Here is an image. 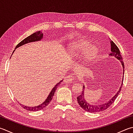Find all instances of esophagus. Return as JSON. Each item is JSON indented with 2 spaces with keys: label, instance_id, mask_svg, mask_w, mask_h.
I'll return each mask as SVG.
<instances>
[{
  "label": "esophagus",
  "instance_id": "esophagus-1",
  "mask_svg": "<svg viewBox=\"0 0 133 133\" xmlns=\"http://www.w3.org/2000/svg\"><path fill=\"white\" fill-rule=\"evenodd\" d=\"M75 77L73 75H69V76H67L64 79V82L65 83H69L71 82H72L74 81Z\"/></svg>",
  "mask_w": 133,
  "mask_h": 133
}]
</instances>
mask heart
Listing matches in <instances>:
<instances>
[{"instance_id": "1", "label": "heart", "mask_w": 133, "mask_h": 133, "mask_svg": "<svg viewBox=\"0 0 133 133\" xmlns=\"http://www.w3.org/2000/svg\"><path fill=\"white\" fill-rule=\"evenodd\" d=\"M90 42L85 39H79L69 44V52L72 56L83 54L82 60L84 63H90L96 58L99 49L96 45H90Z\"/></svg>"}]
</instances>
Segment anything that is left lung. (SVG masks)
I'll use <instances>...</instances> for the list:
<instances>
[{
  "instance_id": "8db88e82",
  "label": "left lung",
  "mask_w": 133,
  "mask_h": 133,
  "mask_svg": "<svg viewBox=\"0 0 133 133\" xmlns=\"http://www.w3.org/2000/svg\"><path fill=\"white\" fill-rule=\"evenodd\" d=\"M111 42V52L109 54V56H114V57H115V58H117V59H119V61H121L122 65L123 66V74H124V62H123V58L121 54V52H120L119 49L113 41L111 40V42ZM123 77H124L123 76L121 86L120 87L119 90L117 91V93L115 94L111 99H110L109 101H108L107 102H105V103L101 104L91 105L86 101V99L84 98V90L85 89V87L83 85V91L82 92V93L80 96H79L77 97V101L78 102L79 105L81 106L82 108L84 110V111L89 112H91V113H95V112L103 111L104 110L107 109L108 108H109L110 106H111V105L115 101V100L116 99L117 96L119 95V92H121V89L122 87V85H123Z\"/></svg>"
}]
</instances>
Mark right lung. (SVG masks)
<instances>
[{"instance_id":"1","label":"right lung","mask_w":133,"mask_h":133,"mask_svg":"<svg viewBox=\"0 0 133 133\" xmlns=\"http://www.w3.org/2000/svg\"><path fill=\"white\" fill-rule=\"evenodd\" d=\"M43 34H42V31H38L36 32L35 33H34L33 34H32L31 35H30L29 36H28L26 37L25 39H24L23 41H22L20 43H19L17 45V46L16 47V49L18 48V47H20L24 45L25 44L30 43V42H36V41H41L42 39H43ZM62 81L58 82L56 86H55L51 90V91L50 92V94L49 95V96L47 97L46 99L43 102V103L41 104V105H39L38 106H36V107H27V106H25V105H21L22 107V108H24L25 109L27 110V111H40V110L43 109L45 107H46L47 105H48V104L50 103L52 97L54 96V92L56 91V90L58 87L60 83H61Z\"/></svg>"}]
</instances>
